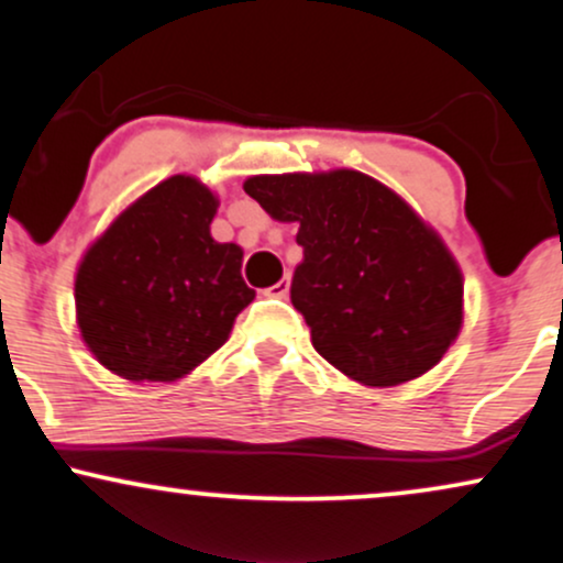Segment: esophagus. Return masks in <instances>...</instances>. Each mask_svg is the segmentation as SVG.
I'll return each instance as SVG.
<instances>
[{"label":"esophagus","mask_w":563,"mask_h":563,"mask_svg":"<svg viewBox=\"0 0 563 563\" xmlns=\"http://www.w3.org/2000/svg\"><path fill=\"white\" fill-rule=\"evenodd\" d=\"M288 290H290V277H283V280H277L275 286L267 290V294L269 296H277V298H286Z\"/></svg>","instance_id":"34e87169"}]
</instances>
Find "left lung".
Listing matches in <instances>:
<instances>
[{
	"mask_svg": "<svg viewBox=\"0 0 563 563\" xmlns=\"http://www.w3.org/2000/svg\"><path fill=\"white\" fill-rule=\"evenodd\" d=\"M244 191L303 249L290 301L324 361L366 387L433 368L462 327L457 262L400 195L361 170L252 176Z\"/></svg>",
	"mask_w": 563,
	"mask_h": 563,
	"instance_id": "1",
	"label": "left lung"
}]
</instances>
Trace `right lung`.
<instances>
[{
	"mask_svg": "<svg viewBox=\"0 0 563 563\" xmlns=\"http://www.w3.org/2000/svg\"><path fill=\"white\" fill-rule=\"evenodd\" d=\"M218 197L176 174L145 191L92 241L75 275L85 345L130 382H176L229 340L254 301L244 252L218 244Z\"/></svg>",
	"mask_w": 563,
	"mask_h": 563,
	"instance_id": "obj_1",
	"label": "right lung"
}]
</instances>
